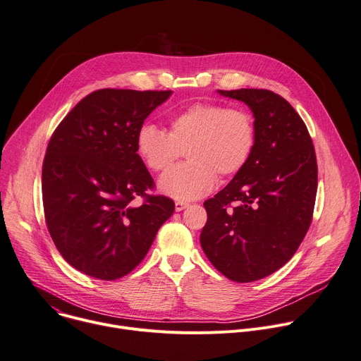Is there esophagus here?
Here are the masks:
<instances>
[{"label": "esophagus", "mask_w": 361, "mask_h": 361, "mask_svg": "<svg viewBox=\"0 0 361 361\" xmlns=\"http://www.w3.org/2000/svg\"><path fill=\"white\" fill-rule=\"evenodd\" d=\"M190 204L187 202H176V212H181L184 209H187Z\"/></svg>", "instance_id": "esophagus-1"}]
</instances>
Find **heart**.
Masks as SVG:
<instances>
[{
	"label": "heart",
	"mask_w": 361,
	"mask_h": 361,
	"mask_svg": "<svg viewBox=\"0 0 361 361\" xmlns=\"http://www.w3.org/2000/svg\"><path fill=\"white\" fill-rule=\"evenodd\" d=\"M256 141L250 114L219 104H194L169 121V134L144 123L135 137L138 155L152 171H166L185 151L187 162L169 170L159 190L180 202L209 194L216 177L236 176L249 161Z\"/></svg>",
	"instance_id": "b5f03b06"
}]
</instances>
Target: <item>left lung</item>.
<instances>
[{
    "label": "left lung",
    "instance_id": "obj_1",
    "mask_svg": "<svg viewBox=\"0 0 361 361\" xmlns=\"http://www.w3.org/2000/svg\"><path fill=\"white\" fill-rule=\"evenodd\" d=\"M245 102L256 141L246 166L204 202L202 247L226 278L253 282L298 250L314 213L318 169L308 129L289 102L267 89L217 90Z\"/></svg>",
    "mask_w": 361,
    "mask_h": 361
}]
</instances>
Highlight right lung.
Masks as SVG:
<instances>
[{
  "label": "right lung",
  "instance_id": "1",
  "mask_svg": "<svg viewBox=\"0 0 361 361\" xmlns=\"http://www.w3.org/2000/svg\"><path fill=\"white\" fill-rule=\"evenodd\" d=\"M171 90L92 92L53 133L42 173L49 233L69 265L114 281L135 269L174 202L149 195L154 180L137 152L147 116ZM140 195L141 207L132 202Z\"/></svg>",
  "mask_w": 361,
  "mask_h": 361
}]
</instances>
